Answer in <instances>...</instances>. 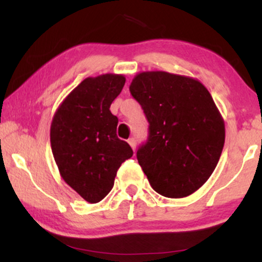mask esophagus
<instances>
[{
    "label": "esophagus",
    "instance_id": "34e87169",
    "mask_svg": "<svg viewBox=\"0 0 262 262\" xmlns=\"http://www.w3.org/2000/svg\"><path fill=\"white\" fill-rule=\"evenodd\" d=\"M128 143H129V145L132 146V149L135 150V146H137V141H135V138L132 137L130 139H128Z\"/></svg>",
    "mask_w": 262,
    "mask_h": 262
}]
</instances>
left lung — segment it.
Wrapping results in <instances>:
<instances>
[{
  "label": "left lung",
  "mask_w": 262,
  "mask_h": 262,
  "mask_svg": "<svg viewBox=\"0 0 262 262\" xmlns=\"http://www.w3.org/2000/svg\"><path fill=\"white\" fill-rule=\"evenodd\" d=\"M132 96L149 122V138L137 159L161 196L187 197L217 166L225 140L223 117L203 83L166 71H144Z\"/></svg>",
  "instance_id": "left-lung-1"
}]
</instances>
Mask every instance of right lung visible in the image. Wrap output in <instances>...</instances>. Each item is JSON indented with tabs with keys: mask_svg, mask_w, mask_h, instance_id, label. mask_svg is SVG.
Instances as JSON below:
<instances>
[{
	"mask_svg": "<svg viewBox=\"0 0 262 262\" xmlns=\"http://www.w3.org/2000/svg\"><path fill=\"white\" fill-rule=\"evenodd\" d=\"M124 83L117 74L87 77L66 96L50 125L60 175L90 203L110 193L122 162L133 156L127 141L117 137L118 118L110 111Z\"/></svg>",
	"mask_w": 262,
	"mask_h": 262,
	"instance_id": "1",
	"label": "right lung"
}]
</instances>
